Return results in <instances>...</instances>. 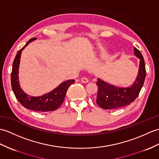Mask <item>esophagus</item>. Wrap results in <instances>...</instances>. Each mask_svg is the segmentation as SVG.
Here are the masks:
<instances>
[{"label":"esophagus","instance_id":"obj_1","mask_svg":"<svg viewBox=\"0 0 159 159\" xmlns=\"http://www.w3.org/2000/svg\"><path fill=\"white\" fill-rule=\"evenodd\" d=\"M80 81H81V83H89V79L87 78H86V77H83V78L81 79Z\"/></svg>","mask_w":159,"mask_h":159}]
</instances>
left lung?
<instances>
[{"instance_id":"left-lung-1","label":"left lung","mask_w":159,"mask_h":159,"mask_svg":"<svg viewBox=\"0 0 159 159\" xmlns=\"http://www.w3.org/2000/svg\"><path fill=\"white\" fill-rule=\"evenodd\" d=\"M134 55L139 59L138 76L135 82L128 87H120L98 79V92L96 102L106 110L119 109L129 105L138 96L146 77V68L143 57L140 51L134 47Z\"/></svg>"}]
</instances>
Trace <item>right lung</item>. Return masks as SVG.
<instances>
[{"label":"right lung","mask_w":159,"mask_h":159,"mask_svg":"<svg viewBox=\"0 0 159 159\" xmlns=\"http://www.w3.org/2000/svg\"><path fill=\"white\" fill-rule=\"evenodd\" d=\"M36 39V38L30 39L25 46L18 51L15 57L13 63L11 79L12 89L17 100L25 108L37 112L53 111L61 105L64 100L68 89L72 84L75 83V80L72 79L64 81L48 93L38 97L29 95L21 89L19 83V76H18L21 51L30 43Z\"/></svg>","instance_id":"add662e5"}]
</instances>
